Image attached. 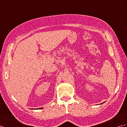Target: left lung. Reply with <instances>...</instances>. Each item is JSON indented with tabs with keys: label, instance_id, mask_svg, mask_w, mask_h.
<instances>
[{
	"label": "left lung",
	"instance_id": "1",
	"mask_svg": "<svg viewBox=\"0 0 127 127\" xmlns=\"http://www.w3.org/2000/svg\"><path fill=\"white\" fill-rule=\"evenodd\" d=\"M103 103H104V102H103ZM103 103H101V104H103Z\"/></svg>",
	"mask_w": 127,
	"mask_h": 127
}]
</instances>
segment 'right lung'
Here are the masks:
<instances>
[{
	"instance_id": "1",
	"label": "right lung",
	"mask_w": 127,
	"mask_h": 127,
	"mask_svg": "<svg viewBox=\"0 0 127 127\" xmlns=\"http://www.w3.org/2000/svg\"><path fill=\"white\" fill-rule=\"evenodd\" d=\"M42 109V107H41V108H38L37 109Z\"/></svg>"
}]
</instances>
